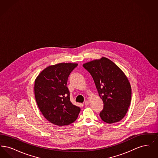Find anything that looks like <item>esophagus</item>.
<instances>
[{"label": "esophagus", "instance_id": "esophagus-1", "mask_svg": "<svg viewBox=\"0 0 158 158\" xmlns=\"http://www.w3.org/2000/svg\"><path fill=\"white\" fill-rule=\"evenodd\" d=\"M89 103H90V102H89V101H86L84 104H85V105H88L89 104Z\"/></svg>", "mask_w": 158, "mask_h": 158}]
</instances>
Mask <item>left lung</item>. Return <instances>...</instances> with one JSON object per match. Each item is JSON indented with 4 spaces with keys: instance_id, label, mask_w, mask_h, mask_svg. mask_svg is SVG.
Listing matches in <instances>:
<instances>
[{
    "instance_id": "obj_1",
    "label": "left lung",
    "mask_w": 158,
    "mask_h": 158,
    "mask_svg": "<svg viewBox=\"0 0 158 158\" xmlns=\"http://www.w3.org/2000/svg\"><path fill=\"white\" fill-rule=\"evenodd\" d=\"M95 83L104 108L99 114L102 120L112 124L121 120L127 113L131 88L123 70L111 60L102 57L83 64Z\"/></svg>"
}]
</instances>
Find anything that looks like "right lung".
<instances>
[{"label":"right lung","mask_w":158,"mask_h":158,"mask_svg":"<svg viewBox=\"0 0 158 158\" xmlns=\"http://www.w3.org/2000/svg\"><path fill=\"white\" fill-rule=\"evenodd\" d=\"M77 63H61L45 68L34 83L35 100L45 118L55 125L67 126L77 119L81 108L70 100L68 77Z\"/></svg>","instance_id":"right-lung-1"}]
</instances>
